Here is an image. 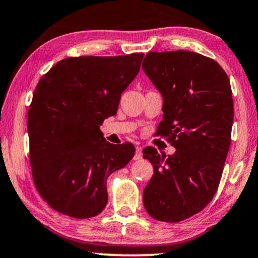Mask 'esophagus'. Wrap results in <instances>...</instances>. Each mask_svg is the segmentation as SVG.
Returning <instances> with one entry per match:
<instances>
[{"label":"esophagus","mask_w":258,"mask_h":258,"mask_svg":"<svg viewBox=\"0 0 258 258\" xmlns=\"http://www.w3.org/2000/svg\"><path fill=\"white\" fill-rule=\"evenodd\" d=\"M142 147H137L136 148V155H135V160H141L143 157V153H142Z\"/></svg>","instance_id":"esophagus-1"}]
</instances>
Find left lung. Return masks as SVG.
Masks as SVG:
<instances>
[{
  "instance_id": "8db88e82",
  "label": "left lung",
  "mask_w": 258,
  "mask_h": 258,
  "mask_svg": "<svg viewBox=\"0 0 258 258\" xmlns=\"http://www.w3.org/2000/svg\"><path fill=\"white\" fill-rule=\"evenodd\" d=\"M142 66L163 98L156 135L176 149L168 156L143 150L154 167L143 203L153 219L179 222L203 210L219 187L233 125L231 84L218 62L192 51L148 52Z\"/></svg>"
}]
</instances>
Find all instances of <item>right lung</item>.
I'll return each mask as SVG.
<instances>
[{
  "instance_id": "obj_1",
  "label": "right lung",
  "mask_w": 258,
  "mask_h": 258,
  "mask_svg": "<svg viewBox=\"0 0 258 258\" xmlns=\"http://www.w3.org/2000/svg\"><path fill=\"white\" fill-rule=\"evenodd\" d=\"M143 57H67L37 84L27 120L30 163L36 188L56 212L89 219L107 206L108 176L123 168L136 149L108 143L99 126L116 114Z\"/></svg>"
}]
</instances>
